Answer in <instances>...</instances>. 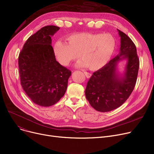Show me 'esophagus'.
Here are the masks:
<instances>
[{
    "mask_svg": "<svg viewBox=\"0 0 154 154\" xmlns=\"http://www.w3.org/2000/svg\"><path fill=\"white\" fill-rule=\"evenodd\" d=\"M84 74L85 75L87 78H90L92 75L91 74H90V73H88V72H84Z\"/></svg>",
    "mask_w": 154,
    "mask_h": 154,
    "instance_id": "1",
    "label": "esophagus"
}]
</instances>
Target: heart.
<instances>
[{"label": "heart", "mask_w": 154, "mask_h": 154, "mask_svg": "<svg viewBox=\"0 0 154 154\" xmlns=\"http://www.w3.org/2000/svg\"><path fill=\"white\" fill-rule=\"evenodd\" d=\"M67 43L58 40L54 45L56 60L63 66L79 57L78 67H87L92 70L102 68L108 63L116 45L114 37L110 34L88 32L72 34L66 37Z\"/></svg>", "instance_id": "heart-1"}]
</instances>
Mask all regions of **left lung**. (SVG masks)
Returning <instances> with one entry per match:
<instances>
[{
    "mask_svg": "<svg viewBox=\"0 0 154 154\" xmlns=\"http://www.w3.org/2000/svg\"><path fill=\"white\" fill-rule=\"evenodd\" d=\"M120 37L119 53L102 68L94 72L85 88V97L96 110H114L127 100L135 85L139 68L136 47L132 40L117 29ZM126 60L125 70L118 71V64Z\"/></svg>",
    "mask_w": 154,
    "mask_h": 154,
    "instance_id": "left-lung-1",
    "label": "left lung"
}]
</instances>
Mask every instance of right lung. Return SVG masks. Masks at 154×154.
<instances>
[{"label": "right lung", "instance_id": "right-lung-1", "mask_svg": "<svg viewBox=\"0 0 154 154\" xmlns=\"http://www.w3.org/2000/svg\"><path fill=\"white\" fill-rule=\"evenodd\" d=\"M47 26L31 35L19 54L18 64L21 85L32 101L42 107L55 104L66 92L71 75L56 60L51 37L59 30Z\"/></svg>", "mask_w": 154, "mask_h": 154}]
</instances>
